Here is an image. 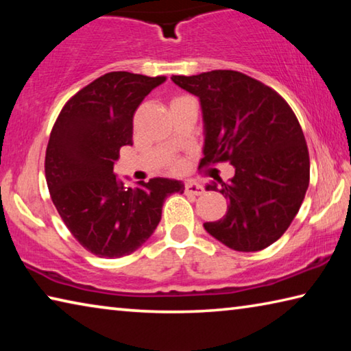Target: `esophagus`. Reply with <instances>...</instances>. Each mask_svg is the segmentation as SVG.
<instances>
[{
    "label": "esophagus",
    "mask_w": 351,
    "mask_h": 351,
    "mask_svg": "<svg viewBox=\"0 0 351 351\" xmlns=\"http://www.w3.org/2000/svg\"><path fill=\"white\" fill-rule=\"evenodd\" d=\"M184 189H186V193L189 195H203L204 193V187L201 186V184L195 182V181H187L186 186H184Z\"/></svg>",
    "instance_id": "1"
}]
</instances>
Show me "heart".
I'll use <instances>...</instances> for the list:
<instances>
[{
    "instance_id": "heart-1",
    "label": "heart",
    "mask_w": 351,
    "mask_h": 351,
    "mask_svg": "<svg viewBox=\"0 0 351 351\" xmlns=\"http://www.w3.org/2000/svg\"><path fill=\"white\" fill-rule=\"evenodd\" d=\"M173 170H181V164H180V162L173 164Z\"/></svg>"
}]
</instances>
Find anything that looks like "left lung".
<instances>
[{"instance_id": "left-lung-1", "label": "left lung", "mask_w": 351, "mask_h": 351, "mask_svg": "<svg viewBox=\"0 0 351 351\" xmlns=\"http://www.w3.org/2000/svg\"><path fill=\"white\" fill-rule=\"evenodd\" d=\"M199 97L204 158L199 167L230 162L229 182L207 184L229 209L204 229L234 251L254 252L277 241L299 212L310 184V154L294 111L280 94L239 71L171 75Z\"/></svg>"}]
</instances>
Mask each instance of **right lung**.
Segmentation results:
<instances>
[{
  "instance_id": "add662e5",
  "label": "right lung",
  "mask_w": 351,
  "mask_h": 351,
  "mask_svg": "<svg viewBox=\"0 0 351 351\" xmlns=\"http://www.w3.org/2000/svg\"><path fill=\"white\" fill-rule=\"evenodd\" d=\"M164 75L114 71L71 97L52 127L45 173L52 203L80 245L102 258L130 255L150 239L162 204L184 184L167 178L123 187L114 164L133 145V116Z\"/></svg>"
}]
</instances>
